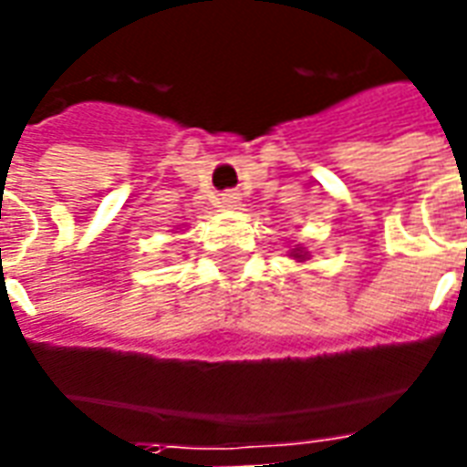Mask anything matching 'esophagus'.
I'll return each mask as SVG.
<instances>
[{"mask_svg": "<svg viewBox=\"0 0 467 467\" xmlns=\"http://www.w3.org/2000/svg\"><path fill=\"white\" fill-rule=\"evenodd\" d=\"M220 200H223L224 207H234V204H237V200H240V194H237V192H224Z\"/></svg>", "mask_w": 467, "mask_h": 467, "instance_id": "1", "label": "esophagus"}]
</instances>
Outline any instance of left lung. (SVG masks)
I'll return each mask as SVG.
<instances>
[{
    "instance_id": "obj_1",
    "label": "left lung",
    "mask_w": 467,
    "mask_h": 467,
    "mask_svg": "<svg viewBox=\"0 0 467 467\" xmlns=\"http://www.w3.org/2000/svg\"><path fill=\"white\" fill-rule=\"evenodd\" d=\"M295 257H300V254H295Z\"/></svg>"
}]
</instances>
